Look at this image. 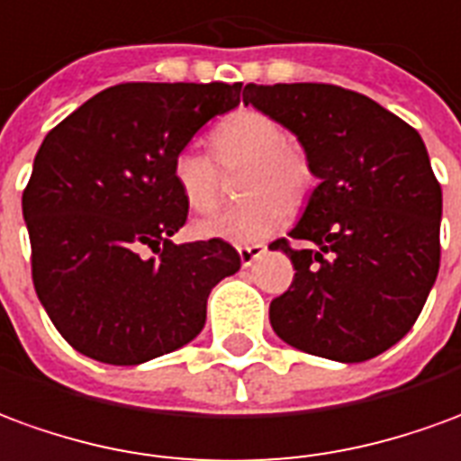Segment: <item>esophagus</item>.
Segmentation results:
<instances>
[{
    "label": "esophagus",
    "mask_w": 461,
    "mask_h": 461,
    "mask_svg": "<svg viewBox=\"0 0 461 461\" xmlns=\"http://www.w3.org/2000/svg\"><path fill=\"white\" fill-rule=\"evenodd\" d=\"M266 253V246H243L238 248V256H240V263H243V267H250L253 263H256L258 258Z\"/></svg>",
    "instance_id": "1"
}]
</instances>
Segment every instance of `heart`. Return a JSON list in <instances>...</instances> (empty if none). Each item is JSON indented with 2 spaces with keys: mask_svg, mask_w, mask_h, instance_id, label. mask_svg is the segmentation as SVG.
Listing matches in <instances>:
<instances>
[{
  "mask_svg": "<svg viewBox=\"0 0 461 461\" xmlns=\"http://www.w3.org/2000/svg\"><path fill=\"white\" fill-rule=\"evenodd\" d=\"M215 161L195 146L173 156L171 176L185 205L205 213L218 203L221 168H246L238 194L246 203L208 215L194 223V233L233 246H253L283 223L285 205H298L312 185V166L305 149L285 136L280 121L263 111L240 109L223 119L211 133Z\"/></svg>",
  "mask_w": 461,
  "mask_h": 461,
  "instance_id": "heart-1",
  "label": "heart"
}]
</instances>
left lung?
<instances>
[{
  "mask_svg": "<svg viewBox=\"0 0 461 461\" xmlns=\"http://www.w3.org/2000/svg\"><path fill=\"white\" fill-rule=\"evenodd\" d=\"M243 104L298 136L320 181L288 233L303 248L270 246L295 267L270 325L318 357H377L410 332L439 273L442 188L422 136L332 84H248Z\"/></svg>",
  "mask_w": 461,
  "mask_h": 461,
  "instance_id": "left-lung-1",
  "label": "left lung"
}]
</instances>
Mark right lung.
<instances>
[{
  "label": "right lung",
  "instance_id": "add662e5",
  "mask_svg": "<svg viewBox=\"0 0 461 461\" xmlns=\"http://www.w3.org/2000/svg\"><path fill=\"white\" fill-rule=\"evenodd\" d=\"M243 84H119L47 133L22 213L32 280L61 338L91 360L141 365L203 330L211 290L240 267L225 240H171L188 218L173 156L240 104ZM164 250H160V246ZM151 247L156 258H141Z\"/></svg>",
  "mask_w": 461,
  "mask_h": 461
}]
</instances>
